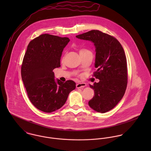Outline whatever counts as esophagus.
<instances>
[{"label":"esophagus","instance_id":"34e87169","mask_svg":"<svg viewBox=\"0 0 151 151\" xmlns=\"http://www.w3.org/2000/svg\"><path fill=\"white\" fill-rule=\"evenodd\" d=\"M86 86V84L84 83H80L78 84H76V87L77 88H83V87H85Z\"/></svg>","mask_w":151,"mask_h":151}]
</instances>
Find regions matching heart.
Returning <instances> with one entry per match:
<instances>
[{
    "label": "heart",
    "mask_w": 151,
    "mask_h": 151,
    "mask_svg": "<svg viewBox=\"0 0 151 151\" xmlns=\"http://www.w3.org/2000/svg\"><path fill=\"white\" fill-rule=\"evenodd\" d=\"M89 52L88 51V50L86 49H81L80 50V53H84V52Z\"/></svg>",
    "instance_id": "obj_1"
}]
</instances>
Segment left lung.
Listing matches in <instances>:
<instances>
[{
  "mask_svg": "<svg viewBox=\"0 0 151 151\" xmlns=\"http://www.w3.org/2000/svg\"><path fill=\"white\" fill-rule=\"evenodd\" d=\"M80 40L92 42L95 47L93 76L99 80L89 86L94 91L88 102L95 111L104 113L114 108L123 98L127 85V60L120 43L113 37L99 30L77 35Z\"/></svg>",
  "mask_w": 151,
  "mask_h": 151,
  "instance_id": "left-lung-1",
  "label": "left lung"
}]
</instances>
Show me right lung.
Returning a JSON list of instances; mask_svg holds the SVG:
<instances>
[{
	"label": "right lung",
	"mask_w": 151,
	"mask_h": 151,
	"mask_svg": "<svg viewBox=\"0 0 151 151\" xmlns=\"http://www.w3.org/2000/svg\"><path fill=\"white\" fill-rule=\"evenodd\" d=\"M69 41L67 37L45 34L27 46L22 64V80L31 103L43 112L62 108L70 92L76 88L75 82L55 79L53 72L60 67L62 52Z\"/></svg>",
	"instance_id": "right-lung-1"
}]
</instances>
